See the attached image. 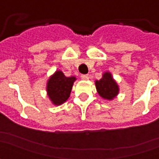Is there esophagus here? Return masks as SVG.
<instances>
[{
	"label": "esophagus",
	"instance_id": "esophagus-1",
	"mask_svg": "<svg viewBox=\"0 0 159 159\" xmlns=\"http://www.w3.org/2000/svg\"><path fill=\"white\" fill-rule=\"evenodd\" d=\"M81 77H82V79L83 80H89V75H82V76H81Z\"/></svg>",
	"mask_w": 159,
	"mask_h": 159
}]
</instances>
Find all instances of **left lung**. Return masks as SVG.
I'll list each match as a JSON object with an SVG mask.
<instances>
[{
  "label": "left lung",
  "instance_id": "obj_1",
  "mask_svg": "<svg viewBox=\"0 0 159 159\" xmlns=\"http://www.w3.org/2000/svg\"><path fill=\"white\" fill-rule=\"evenodd\" d=\"M95 88L99 95L104 100H112L119 93V86L110 71L104 72L102 77L95 81Z\"/></svg>",
  "mask_w": 159,
  "mask_h": 159
}]
</instances>
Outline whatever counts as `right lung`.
I'll return each mask as SVG.
<instances>
[{
  "label": "right lung",
  "mask_w": 159,
  "mask_h": 159,
  "mask_svg": "<svg viewBox=\"0 0 159 159\" xmlns=\"http://www.w3.org/2000/svg\"><path fill=\"white\" fill-rule=\"evenodd\" d=\"M76 76H66L61 70H56L49 76L47 82V95L54 106H60L68 100L70 95Z\"/></svg>",
  "instance_id": "add662e5"
}]
</instances>
